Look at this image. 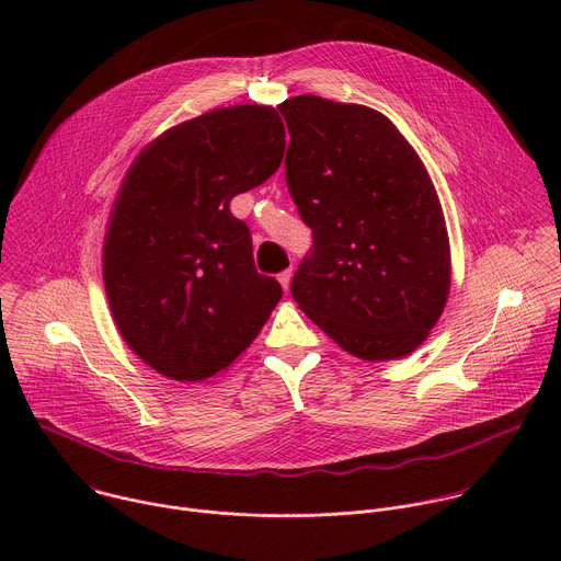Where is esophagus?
<instances>
[{"instance_id": "obj_1", "label": "esophagus", "mask_w": 561, "mask_h": 561, "mask_svg": "<svg viewBox=\"0 0 561 561\" xmlns=\"http://www.w3.org/2000/svg\"><path fill=\"white\" fill-rule=\"evenodd\" d=\"M290 277H293V271H290V268H288V271H282V273L277 275V282L282 284V288H284V290H288V288H290Z\"/></svg>"}]
</instances>
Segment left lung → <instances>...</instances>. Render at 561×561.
Instances as JSON below:
<instances>
[{
    "label": "left lung",
    "mask_w": 561,
    "mask_h": 561,
    "mask_svg": "<svg viewBox=\"0 0 561 561\" xmlns=\"http://www.w3.org/2000/svg\"><path fill=\"white\" fill-rule=\"evenodd\" d=\"M286 182L312 230L290 293L364 362L415 353L444 312L450 242L417 150L379 111L317 95L282 102Z\"/></svg>",
    "instance_id": "1"
}]
</instances>
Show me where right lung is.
<instances>
[{"label":"right lung","mask_w":561,"mask_h":561,"mask_svg":"<svg viewBox=\"0 0 561 561\" xmlns=\"http://www.w3.org/2000/svg\"><path fill=\"white\" fill-rule=\"evenodd\" d=\"M284 137L273 106L237 104L164 130L128 167L104 237V288L122 340L159 375L226 370L282 299L230 199L279 169Z\"/></svg>","instance_id":"add662e5"}]
</instances>
